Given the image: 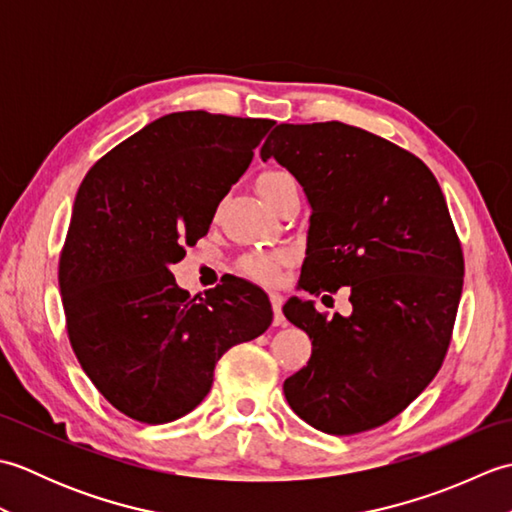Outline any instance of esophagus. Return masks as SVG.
<instances>
[{
    "label": "esophagus",
    "instance_id": "34e87169",
    "mask_svg": "<svg viewBox=\"0 0 512 512\" xmlns=\"http://www.w3.org/2000/svg\"><path fill=\"white\" fill-rule=\"evenodd\" d=\"M270 306H273V312H275L273 323L275 325H284L286 317H284V312H281V306H284V295H279V292H273V295H270Z\"/></svg>",
    "mask_w": 512,
    "mask_h": 512
}]
</instances>
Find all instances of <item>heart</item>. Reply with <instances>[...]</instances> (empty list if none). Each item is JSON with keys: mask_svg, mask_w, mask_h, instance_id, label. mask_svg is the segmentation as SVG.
I'll list each match as a JSON object with an SVG mask.
<instances>
[{"mask_svg": "<svg viewBox=\"0 0 512 512\" xmlns=\"http://www.w3.org/2000/svg\"><path fill=\"white\" fill-rule=\"evenodd\" d=\"M255 187L259 191V195L273 206V202L279 198L281 193L290 187H297L295 178L290 176L288 171L281 169H266L257 176ZM286 264V255L284 253H255L244 257L239 262V270L253 281H259V284H277L279 281V273L281 266Z\"/></svg>", "mask_w": 512, "mask_h": 512, "instance_id": "1", "label": "heart"}]
</instances>
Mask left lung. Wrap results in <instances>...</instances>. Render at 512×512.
<instances>
[{"label": "left lung", "mask_w": 512, "mask_h": 512, "mask_svg": "<svg viewBox=\"0 0 512 512\" xmlns=\"http://www.w3.org/2000/svg\"><path fill=\"white\" fill-rule=\"evenodd\" d=\"M268 158L312 206L299 286L352 292L350 317L330 319L297 297L284 306L312 341L308 365L286 378V400L332 436L376 429L422 394L449 350L464 257L447 200L420 158L339 121L277 125Z\"/></svg>", "instance_id": "8db88e82"}]
</instances>
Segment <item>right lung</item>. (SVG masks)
<instances>
[{"label": "right lung", "instance_id": "add662e5", "mask_svg": "<svg viewBox=\"0 0 512 512\" xmlns=\"http://www.w3.org/2000/svg\"><path fill=\"white\" fill-rule=\"evenodd\" d=\"M273 125L167 114L83 178L59 259L65 328L83 372L125 416L162 424L193 411L222 354L273 321L266 292L244 279L198 299L171 273Z\"/></svg>", "mask_w": 512, "mask_h": 512}]
</instances>
